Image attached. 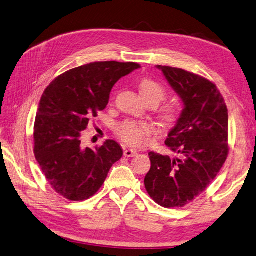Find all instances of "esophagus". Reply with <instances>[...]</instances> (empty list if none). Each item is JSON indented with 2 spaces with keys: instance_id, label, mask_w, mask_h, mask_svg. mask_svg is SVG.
I'll return each mask as SVG.
<instances>
[{
  "instance_id": "34e87169",
  "label": "esophagus",
  "mask_w": 256,
  "mask_h": 256,
  "mask_svg": "<svg viewBox=\"0 0 256 256\" xmlns=\"http://www.w3.org/2000/svg\"><path fill=\"white\" fill-rule=\"evenodd\" d=\"M136 154H138V152L135 151V150H132V148H125L124 150V156L125 158H133Z\"/></svg>"
}]
</instances>
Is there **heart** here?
Segmentation results:
<instances>
[{"label": "heart", "mask_w": 256, "mask_h": 256, "mask_svg": "<svg viewBox=\"0 0 256 256\" xmlns=\"http://www.w3.org/2000/svg\"><path fill=\"white\" fill-rule=\"evenodd\" d=\"M138 88L144 101H146V100H154L158 104L165 96L164 88L152 78H143L138 84ZM164 114L166 118H172L175 114V108H168L165 110ZM153 132V125L146 122L125 121L118 126V136L126 144L136 148L146 145Z\"/></svg>", "instance_id": "b5f03b06"}]
</instances>
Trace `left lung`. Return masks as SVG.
I'll use <instances>...</instances> for the list:
<instances>
[{"mask_svg": "<svg viewBox=\"0 0 256 256\" xmlns=\"http://www.w3.org/2000/svg\"><path fill=\"white\" fill-rule=\"evenodd\" d=\"M156 68L183 103L165 141L178 156L150 152L151 168L144 184L158 205L182 208L206 190L226 161L228 108L216 85L208 80L182 68Z\"/></svg>", "mask_w": 256, "mask_h": 256, "instance_id": "8db88e82", "label": "left lung"}]
</instances>
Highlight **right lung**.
<instances>
[{
	"instance_id": "1",
	"label": "right lung",
	"mask_w": 256,
	"mask_h": 256,
	"mask_svg": "<svg viewBox=\"0 0 256 256\" xmlns=\"http://www.w3.org/2000/svg\"><path fill=\"white\" fill-rule=\"evenodd\" d=\"M141 66L133 62H94L70 70L45 88L34 124V154L55 192L84 201L102 186L123 155L113 140L101 148H82L81 133L106 108L120 78Z\"/></svg>"
}]
</instances>
